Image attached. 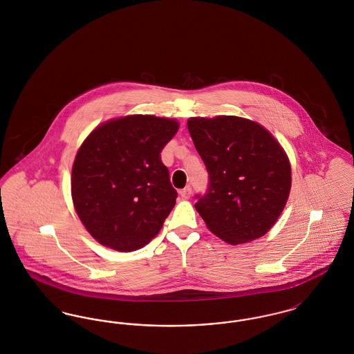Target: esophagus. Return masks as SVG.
<instances>
[{"mask_svg":"<svg viewBox=\"0 0 354 354\" xmlns=\"http://www.w3.org/2000/svg\"><path fill=\"white\" fill-rule=\"evenodd\" d=\"M191 194H192L191 187H185V188H183V189L180 191V196H182L183 199H188V198L191 196Z\"/></svg>","mask_w":354,"mask_h":354,"instance_id":"esophagus-1","label":"esophagus"}]
</instances>
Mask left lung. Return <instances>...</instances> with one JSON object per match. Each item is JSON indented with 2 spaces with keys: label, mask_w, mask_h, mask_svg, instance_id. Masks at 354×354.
Instances as JSON below:
<instances>
[{
  "label": "left lung",
  "mask_w": 354,
  "mask_h": 354,
  "mask_svg": "<svg viewBox=\"0 0 354 354\" xmlns=\"http://www.w3.org/2000/svg\"><path fill=\"white\" fill-rule=\"evenodd\" d=\"M187 127L209 175L208 191L195 204L207 228L232 245L266 235L292 185L279 140L260 123L235 115L192 117Z\"/></svg>",
  "instance_id": "8db88e82"
}]
</instances>
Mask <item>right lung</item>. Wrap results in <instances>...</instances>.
Listing matches in <instances>:
<instances>
[{
	"instance_id": "add662e5",
	"label": "right lung",
	"mask_w": 354,
	"mask_h": 354,
	"mask_svg": "<svg viewBox=\"0 0 354 354\" xmlns=\"http://www.w3.org/2000/svg\"><path fill=\"white\" fill-rule=\"evenodd\" d=\"M178 130L175 118L134 114L87 135L73 163L71 198L100 244L133 252L159 234L178 198L160 151Z\"/></svg>"
}]
</instances>
